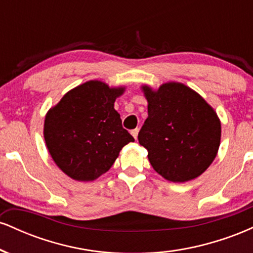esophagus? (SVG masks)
I'll return each mask as SVG.
<instances>
[{
  "label": "esophagus",
  "mask_w": 253,
  "mask_h": 253,
  "mask_svg": "<svg viewBox=\"0 0 253 253\" xmlns=\"http://www.w3.org/2000/svg\"><path fill=\"white\" fill-rule=\"evenodd\" d=\"M138 132H139V129L138 128H134V129L130 130V134L133 135V138L136 139V138H138Z\"/></svg>",
  "instance_id": "obj_1"
}]
</instances>
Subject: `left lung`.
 Instances as JSON below:
<instances>
[{
    "instance_id": "1",
    "label": "left lung",
    "mask_w": 253,
    "mask_h": 253,
    "mask_svg": "<svg viewBox=\"0 0 253 253\" xmlns=\"http://www.w3.org/2000/svg\"><path fill=\"white\" fill-rule=\"evenodd\" d=\"M149 117L138 134L152 168L175 183L196 178L215 159L221 123L215 110L189 86L164 83L143 85Z\"/></svg>"
}]
</instances>
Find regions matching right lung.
<instances>
[{"mask_svg":"<svg viewBox=\"0 0 253 253\" xmlns=\"http://www.w3.org/2000/svg\"><path fill=\"white\" fill-rule=\"evenodd\" d=\"M125 86L89 81L71 89L48 110L43 138L57 167L76 181L107 172L125 145L134 141L114 109Z\"/></svg>","mask_w":253,"mask_h":253,"instance_id":"add662e5","label":"right lung"}]
</instances>
